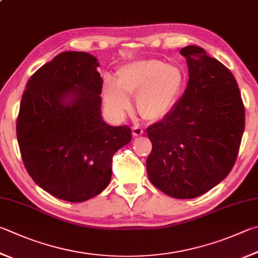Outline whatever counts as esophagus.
I'll use <instances>...</instances> for the list:
<instances>
[{"mask_svg": "<svg viewBox=\"0 0 258 258\" xmlns=\"http://www.w3.org/2000/svg\"><path fill=\"white\" fill-rule=\"evenodd\" d=\"M144 133V130L141 127V126L139 125H134L132 127V134L133 137H140V135H142Z\"/></svg>", "mask_w": 258, "mask_h": 258, "instance_id": "1", "label": "esophagus"}]
</instances>
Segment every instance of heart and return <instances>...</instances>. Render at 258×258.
I'll use <instances>...</instances> for the list:
<instances>
[{"instance_id":"b5f03b06","label":"heart","mask_w":258,"mask_h":258,"mask_svg":"<svg viewBox=\"0 0 258 258\" xmlns=\"http://www.w3.org/2000/svg\"><path fill=\"white\" fill-rule=\"evenodd\" d=\"M184 86V74L174 65L159 59H141L121 67L116 83L104 84V101L115 116L131 108L128 97L137 96L140 115L148 120H160L170 114Z\"/></svg>"}]
</instances>
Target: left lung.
<instances>
[{
    "label": "left lung",
    "mask_w": 258,
    "mask_h": 258,
    "mask_svg": "<svg viewBox=\"0 0 258 258\" xmlns=\"http://www.w3.org/2000/svg\"><path fill=\"white\" fill-rule=\"evenodd\" d=\"M189 80L170 114L150 125L149 179L174 199H194L226 178L237 160L245 106L233 74L199 46H187Z\"/></svg>",
    "instance_id": "8db88e82"
}]
</instances>
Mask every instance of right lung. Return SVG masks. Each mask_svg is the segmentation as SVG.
Here are the masks:
<instances>
[{
  "label": "right lung",
  "instance_id": "right-lung-1",
  "mask_svg": "<svg viewBox=\"0 0 258 258\" xmlns=\"http://www.w3.org/2000/svg\"><path fill=\"white\" fill-rule=\"evenodd\" d=\"M99 63L84 51H64L32 74L17 118V139L28 174L55 198L84 202L111 178L127 125L102 120ZM69 97L70 100L66 101Z\"/></svg>",
  "mask_w": 258,
  "mask_h": 258
}]
</instances>
